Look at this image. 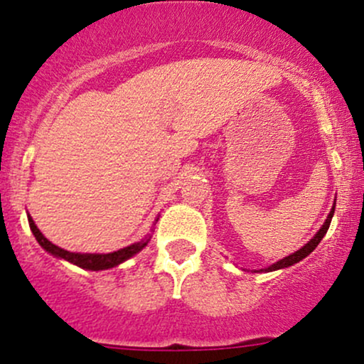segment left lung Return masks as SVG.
I'll return each mask as SVG.
<instances>
[{
	"instance_id": "left-lung-1",
	"label": "left lung",
	"mask_w": 364,
	"mask_h": 364,
	"mask_svg": "<svg viewBox=\"0 0 364 364\" xmlns=\"http://www.w3.org/2000/svg\"><path fill=\"white\" fill-rule=\"evenodd\" d=\"M333 212H336V200H333V205H332V208H330V212H328L327 219H325V223L321 224V228L318 229V231H316V235L313 236L311 240L308 241V243L303 246V248H299L298 252H294V253H292V255H289V257H284L282 260L275 262L274 265L267 267V269L255 270V272H274V270H281V269H286V267H291V265H294V263L301 262L303 258H306L308 255H310V253L313 252V250H315L316 246H318L320 241L323 240V236L327 235V231H328V228H330V220H332V217H333Z\"/></svg>"
}]
</instances>
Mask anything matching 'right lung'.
Returning <instances> with one entry per match:
<instances>
[{"label": "right lung", "mask_w": 364, "mask_h": 364, "mask_svg": "<svg viewBox=\"0 0 364 364\" xmlns=\"http://www.w3.org/2000/svg\"><path fill=\"white\" fill-rule=\"evenodd\" d=\"M27 217H28V225H31L32 235L36 236L37 243L43 246L46 252L51 253L53 257L61 258V260L73 263V265L80 267V269L92 270V272L112 269V267H118L119 263L127 262L128 258L135 257L136 253H140L141 250L149 245L150 237H152V232H154V229H150V232L144 237V240L136 241V243H133L129 246H124V248L116 250V252H111V253H77V252H68V250H63V248H60V246L51 243V241H49L48 237H46L43 232L39 231V228L36 225L34 219H32L28 214H27ZM157 220H159V217L156 219V223Z\"/></svg>", "instance_id": "add662e5"}]
</instances>
